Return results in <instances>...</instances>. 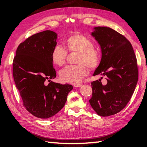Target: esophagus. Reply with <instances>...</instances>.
Here are the masks:
<instances>
[{
	"instance_id": "34e87169",
	"label": "esophagus",
	"mask_w": 147,
	"mask_h": 147,
	"mask_svg": "<svg viewBox=\"0 0 147 147\" xmlns=\"http://www.w3.org/2000/svg\"><path fill=\"white\" fill-rule=\"evenodd\" d=\"M74 86L76 87V88H78V87L82 86V85L80 83H75V84H74Z\"/></svg>"
}]
</instances>
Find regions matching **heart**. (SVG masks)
Returning <instances> with one entry per match:
<instances>
[{"label":"heart","instance_id":"1","mask_svg":"<svg viewBox=\"0 0 147 147\" xmlns=\"http://www.w3.org/2000/svg\"><path fill=\"white\" fill-rule=\"evenodd\" d=\"M64 44L69 52H78L75 65H67L59 72V77L64 82H80L88 74V69L94 68L99 63L100 54L94 48L91 40L82 34L73 35L64 40ZM67 52L60 45L53 49L51 58L53 63L62 66L66 60Z\"/></svg>","mask_w":147,"mask_h":147}]
</instances>
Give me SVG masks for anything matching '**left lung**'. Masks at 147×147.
Here are the masks:
<instances>
[{"label": "left lung", "instance_id": "obj_1", "mask_svg": "<svg viewBox=\"0 0 147 147\" xmlns=\"http://www.w3.org/2000/svg\"><path fill=\"white\" fill-rule=\"evenodd\" d=\"M92 35L100 46L102 58L93 76L106 77L92 82V107L100 116L118 113L126 107L138 80L136 57L131 43L125 36L109 27H95Z\"/></svg>", "mask_w": 147, "mask_h": 147}]
</instances>
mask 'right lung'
Masks as SVG:
<instances>
[{
  "instance_id": "right-lung-1",
  "label": "right lung",
  "mask_w": 147,
  "mask_h": 147,
  "mask_svg": "<svg viewBox=\"0 0 147 147\" xmlns=\"http://www.w3.org/2000/svg\"><path fill=\"white\" fill-rule=\"evenodd\" d=\"M57 36L51 30L30 36L19 45L12 64L14 80L23 106L41 119L51 117L60 111L73 89L71 85L51 81L56 77L51 54L57 45Z\"/></svg>"
}]
</instances>
